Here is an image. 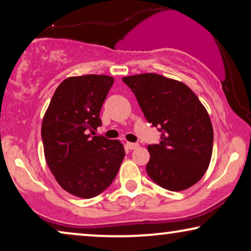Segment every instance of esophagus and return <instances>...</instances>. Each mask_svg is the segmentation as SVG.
I'll return each mask as SVG.
<instances>
[{
	"instance_id": "esophagus-1",
	"label": "esophagus",
	"mask_w": 251,
	"mask_h": 251,
	"mask_svg": "<svg viewBox=\"0 0 251 251\" xmlns=\"http://www.w3.org/2000/svg\"><path fill=\"white\" fill-rule=\"evenodd\" d=\"M126 149H128V150L132 151V150H136L139 145L137 143H126Z\"/></svg>"
}]
</instances>
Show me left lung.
<instances>
[{
    "mask_svg": "<svg viewBox=\"0 0 251 251\" xmlns=\"http://www.w3.org/2000/svg\"><path fill=\"white\" fill-rule=\"evenodd\" d=\"M147 121L161 132L159 144L147 146L146 171L169 191L193 186L210 163L214 131L197 95L179 81L146 73L123 77Z\"/></svg>",
    "mask_w": 251,
    "mask_h": 251,
    "instance_id": "obj_1",
    "label": "left lung"
}]
</instances>
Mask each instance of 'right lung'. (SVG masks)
I'll return each instance as SVG.
<instances>
[{
  "label": "right lung",
  "mask_w": 251,
  "mask_h": 251,
  "mask_svg": "<svg viewBox=\"0 0 251 251\" xmlns=\"http://www.w3.org/2000/svg\"><path fill=\"white\" fill-rule=\"evenodd\" d=\"M114 78L107 75L68 77L58 85L43 118L44 155L58 184L68 193L91 199L118 174L126 152L119 140L95 135Z\"/></svg>",
  "instance_id": "obj_1"
}]
</instances>
